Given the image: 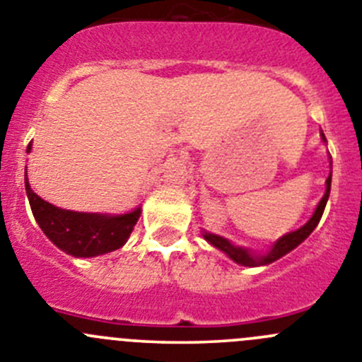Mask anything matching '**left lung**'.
<instances>
[{"mask_svg":"<svg viewBox=\"0 0 362 362\" xmlns=\"http://www.w3.org/2000/svg\"><path fill=\"white\" fill-rule=\"evenodd\" d=\"M322 141L323 143H327L323 132H322ZM330 165H332V162H330ZM330 182H332V173H330L329 178H327L325 194H323V198L320 200V204L316 205V209H314V212H313V216L309 218V221H307L303 227L296 228V230H293V232H288L286 235H282V238L276 239V241L272 245V248L266 250V252H253V250L245 248V246L234 245V243H230L228 239L221 238V235L211 234V232H207V230H202V235H204V239L209 243V245H212L214 248L221 250L223 253H227L228 257H230L235 264L248 266V268H257V266L272 264V262H275L276 259L284 257L286 253H289L291 250H295L296 246L302 245V243L309 238L310 232L318 227L323 211H325L327 200H329Z\"/></svg>","mask_w":362,"mask_h":362,"instance_id":"8db88e82","label":"left lung"}]
</instances>
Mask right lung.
<instances>
[{
    "instance_id": "add662e5",
    "label": "right lung",
    "mask_w": 362,
    "mask_h": 362,
    "mask_svg": "<svg viewBox=\"0 0 362 362\" xmlns=\"http://www.w3.org/2000/svg\"><path fill=\"white\" fill-rule=\"evenodd\" d=\"M32 151V143L26 153ZM25 187L33 218L46 238L73 257H96L121 248L130 238L135 223L141 216V207L124 214L103 212H78L55 207L32 191L25 171Z\"/></svg>"
}]
</instances>
